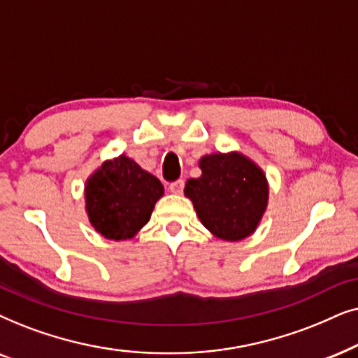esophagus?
I'll list each match as a JSON object with an SVG mask.
<instances>
[{
  "instance_id": "34e87169",
  "label": "esophagus",
  "mask_w": 358,
  "mask_h": 358,
  "mask_svg": "<svg viewBox=\"0 0 358 358\" xmlns=\"http://www.w3.org/2000/svg\"><path fill=\"white\" fill-rule=\"evenodd\" d=\"M183 188H185V182L182 178L180 180H175V182L170 183V192L175 193V194H180L183 193Z\"/></svg>"
}]
</instances>
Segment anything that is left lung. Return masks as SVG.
<instances>
[{
	"label": "left lung",
	"mask_w": 358,
	"mask_h": 358,
	"mask_svg": "<svg viewBox=\"0 0 358 358\" xmlns=\"http://www.w3.org/2000/svg\"><path fill=\"white\" fill-rule=\"evenodd\" d=\"M199 166L203 175L188 180L185 194L204 227L224 241L250 236L268 199L264 171L241 154L206 155Z\"/></svg>",
	"instance_id": "8db88e82"
}]
</instances>
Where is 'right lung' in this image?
I'll return each mask as SVG.
<instances>
[{
  "label": "right lung",
  "instance_id": "add662e5",
  "mask_svg": "<svg viewBox=\"0 0 358 358\" xmlns=\"http://www.w3.org/2000/svg\"><path fill=\"white\" fill-rule=\"evenodd\" d=\"M162 194L160 180L126 155L104 162L85 188L90 221L111 241L131 239L144 227Z\"/></svg>",
  "mask_w": 358,
  "mask_h": 358
}]
</instances>
